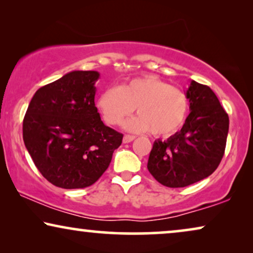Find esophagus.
I'll return each instance as SVG.
<instances>
[{
    "label": "esophagus",
    "instance_id": "1",
    "mask_svg": "<svg viewBox=\"0 0 253 253\" xmlns=\"http://www.w3.org/2000/svg\"><path fill=\"white\" fill-rule=\"evenodd\" d=\"M134 139V136H131V134H126V136L123 137V143L124 144H127V143H131Z\"/></svg>",
    "mask_w": 253,
    "mask_h": 253
}]
</instances>
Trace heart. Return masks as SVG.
<instances>
[{
  "instance_id": "1",
  "label": "heart",
  "mask_w": 253,
  "mask_h": 253,
  "mask_svg": "<svg viewBox=\"0 0 253 253\" xmlns=\"http://www.w3.org/2000/svg\"><path fill=\"white\" fill-rule=\"evenodd\" d=\"M98 108L103 120L117 126L137 107L139 115L124 123L131 132L151 131L154 136H170L184 123L189 109L185 93L157 77L131 79L121 86H109L100 93Z\"/></svg>"
}]
</instances>
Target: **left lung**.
<instances>
[{"label":"left lung","instance_id":"1","mask_svg":"<svg viewBox=\"0 0 253 253\" xmlns=\"http://www.w3.org/2000/svg\"><path fill=\"white\" fill-rule=\"evenodd\" d=\"M190 114L181 131L154 141L147 169L162 185L184 188L209 177L226 148L229 117L209 86L191 81L185 93Z\"/></svg>","mask_w":253,"mask_h":253}]
</instances>
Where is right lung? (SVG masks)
I'll return each instance as SVG.
<instances>
[{
    "mask_svg": "<svg viewBox=\"0 0 253 253\" xmlns=\"http://www.w3.org/2000/svg\"><path fill=\"white\" fill-rule=\"evenodd\" d=\"M98 71H71L40 87L23 121L26 150L44 178L62 189L92 185L106 171L123 134L95 107Z\"/></svg>",
    "mask_w": 253,
    "mask_h": 253,
    "instance_id": "1",
    "label": "right lung"
}]
</instances>
